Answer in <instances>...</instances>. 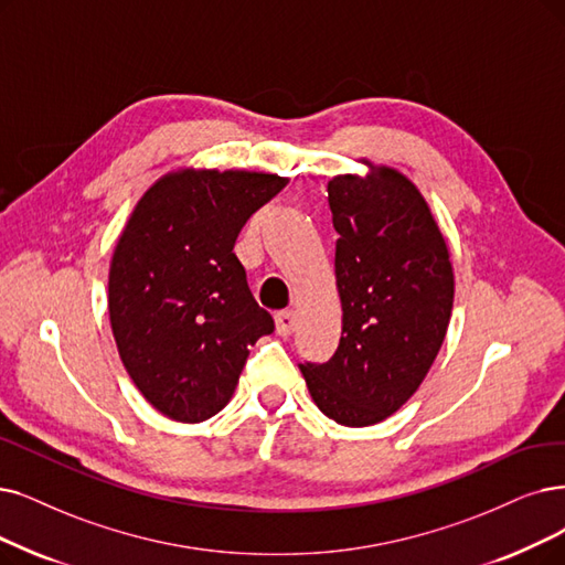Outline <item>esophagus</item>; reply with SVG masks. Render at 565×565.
Returning <instances> with one entry per match:
<instances>
[{"mask_svg":"<svg viewBox=\"0 0 565 565\" xmlns=\"http://www.w3.org/2000/svg\"><path fill=\"white\" fill-rule=\"evenodd\" d=\"M297 327V312L295 310H280L276 312V329L280 335H289Z\"/></svg>","mask_w":565,"mask_h":565,"instance_id":"esophagus-1","label":"esophagus"}]
</instances>
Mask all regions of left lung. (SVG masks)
<instances>
[{"label":"left lung","mask_w":565,"mask_h":565,"mask_svg":"<svg viewBox=\"0 0 565 565\" xmlns=\"http://www.w3.org/2000/svg\"><path fill=\"white\" fill-rule=\"evenodd\" d=\"M371 169L329 180L343 333L327 364H301L312 401L343 426L387 419L417 392L455 301L447 243L424 196L403 173Z\"/></svg>","instance_id":"8db88e82"}]
</instances>
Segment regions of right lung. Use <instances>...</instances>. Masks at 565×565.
<instances>
[{"mask_svg": "<svg viewBox=\"0 0 565 565\" xmlns=\"http://www.w3.org/2000/svg\"><path fill=\"white\" fill-rule=\"evenodd\" d=\"M287 185L255 171H175L141 196L108 274V315L134 385L169 419L230 403L250 348L276 329L234 255L243 224Z\"/></svg>", "mask_w": 565, "mask_h": 565, "instance_id": "1", "label": "right lung"}]
</instances>
